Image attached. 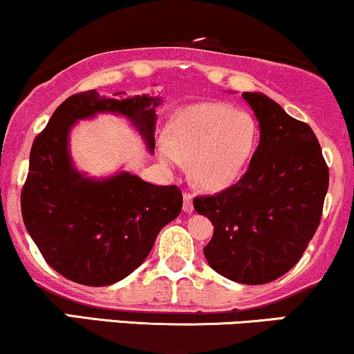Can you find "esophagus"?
<instances>
[{"mask_svg":"<svg viewBox=\"0 0 354 354\" xmlns=\"http://www.w3.org/2000/svg\"><path fill=\"white\" fill-rule=\"evenodd\" d=\"M183 211L185 212H193L194 211V206H193V194L189 193H185V203H183Z\"/></svg>","mask_w":354,"mask_h":354,"instance_id":"obj_1","label":"esophagus"}]
</instances>
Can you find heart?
<instances>
[{
    "instance_id": "heart-1",
    "label": "heart",
    "mask_w": 354,
    "mask_h": 354,
    "mask_svg": "<svg viewBox=\"0 0 354 354\" xmlns=\"http://www.w3.org/2000/svg\"><path fill=\"white\" fill-rule=\"evenodd\" d=\"M257 143L252 113L224 102H201L174 115L169 136L158 140V155L171 168L191 158L194 181L207 191H223L241 180Z\"/></svg>"
}]
</instances>
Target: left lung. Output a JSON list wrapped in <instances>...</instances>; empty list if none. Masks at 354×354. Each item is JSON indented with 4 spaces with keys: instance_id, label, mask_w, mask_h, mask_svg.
I'll return each instance as SVG.
<instances>
[{
    "instance_id": "left-lung-1",
    "label": "left lung",
    "mask_w": 354,
    "mask_h": 354,
    "mask_svg": "<svg viewBox=\"0 0 354 354\" xmlns=\"http://www.w3.org/2000/svg\"><path fill=\"white\" fill-rule=\"evenodd\" d=\"M261 130L249 168L231 188L194 198L214 225L204 257L218 274L245 285L269 283L300 261L317 232L328 166L313 130L261 92H244Z\"/></svg>"
}]
</instances>
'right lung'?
Segmentation results:
<instances>
[{"mask_svg":"<svg viewBox=\"0 0 354 354\" xmlns=\"http://www.w3.org/2000/svg\"><path fill=\"white\" fill-rule=\"evenodd\" d=\"M97 91L64 100L34 140L29 173L21 193V212L44 261L75 283L104 287L142 266L156 236L180 216L183 194L176 186H156L136 174L117 171L87 176L75 168L72 127L100 113L120 115L155 153L156 107L161 97Z\"/></svg>","mask_w":354,"mask_h":354,"instance_id":"right-lung-1","label":"right lung"}]
</instances>
